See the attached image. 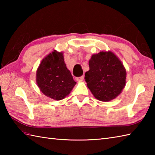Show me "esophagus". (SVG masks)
<instances>
[{
  "label": "esophagus",
  "instance_id": "1",
  "mask_svg": "<svg viewBox=\"0 0 155 155\" xmlns=\"http://www.w3.org/2000/svg\"><path fill=\"white\" fill-rule=\"evenodd\" d=\"M84 76H81V77H77L76 78V80H77V81H82L84 80Z\"/></svg>",
  "mask_w": 155,
  "mask_h": 155
}]
</instances>
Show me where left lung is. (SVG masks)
<instances>
[{
    "mask_svg": "<svg viewBox=\"0 0 155 155\" xmlns=\"http://www.w3.org/2000/svg\"><path fill=\"white\" fill-rule=\"evenodd\" d=\"M88 64L84 79L94 97L104 102L116 98L126 83L127 72L119 59L110 51H102L92 56Z\"/></svg>",
    "mask_w": 155,
    "mask_h": 155,
    "instance_id": "8db88e82",
    "label": "left lung"
}]
</instances>
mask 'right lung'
<instances>
[{"instance_id":"add662e5","label":"right lung","mask_w":155,"mask_h":155,"mask_svg":"<svg viewBox=\"0 0 155 155\" xmlns=\"http://www.w3.org/2000/svg\"><path fill=\"white\" fill-rule=\"evenodd\" d=\"M37 83L46 96L60 101L76 84L64 61L63 54L54 51L42 61L37 71Z\"/></svg>"}]
</instances>
